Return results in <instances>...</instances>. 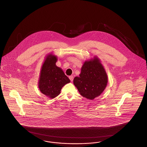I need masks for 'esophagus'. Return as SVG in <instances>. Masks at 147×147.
<instances>
[{"label":"esophagus","mask_w":147,"mask_h":147,"mask_svg":"<svg viewBox=\"0 0 147 147\" xmlns=\"http://www.w3.org/2000/svg\"><path fill=\"white\" fill-rule=\"evenodd\" d=\"M69 79L70 80V81L71 82H73V78H74V77L73 76H70L69 77Z\"/></svg>","instance_id":"34e87169"}]
</instances>
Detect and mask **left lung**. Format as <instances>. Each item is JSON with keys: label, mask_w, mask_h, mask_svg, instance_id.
Here are the masks:
<instances>
[{"label": "left lung", "mask_w": 147, "mask_h": 147, "mask_svg": "<svg viewBox=\"0 0 147 147\" xmlns=\"http://www.w3.org/2000/svg\"><path fill=\"white\" fill-rule=\"evenodd\" d=\"M73 83L83 97L92 100L104 90L107 76L103 66L95 58L84 63L79 77H75Z\"/></svg>", "instance_id": "8db88e82"}]
</instances>
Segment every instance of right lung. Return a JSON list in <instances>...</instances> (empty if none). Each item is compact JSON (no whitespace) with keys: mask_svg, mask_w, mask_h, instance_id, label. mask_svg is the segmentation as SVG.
I'll list each match as a JSON object with an SVG mask.
<instances>
[{"mask_svg":"<svg viewBox=\"0 0 147 147\" xmlns=\"http://www.w3.org/2000/svg\"><path fill=\"white\" fill-rule=\"evenodd\" d=\"M57 60L56 56H47L42 65L38 83L41 92L50 98L57 96L63 86L70 82L63 70L56 66Z\"/></svg>","mask_w":147,"mask_h":147,"instance_id":"add662e5","label":"right lung"}]
</instances>
